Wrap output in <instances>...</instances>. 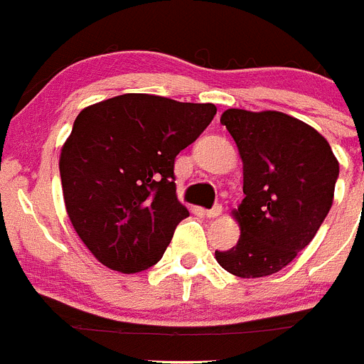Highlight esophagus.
<instances>
[{
  "label": "esophagus",
  "mask_w": 364,
  "mask_h": 364,
  "mask_svg": "<svg viewBox=\"0 0 364 364\" xmlns=\"http://www.w3.org/2000/svg\"><path fill=\"white\" fill-rule=\"evenodd\" d=\"M222 215V205H215V208H211V210L205 211V217L208 218H217Z\"/></svg>",
  "instance_id": "34e87169"
}]
</instances>
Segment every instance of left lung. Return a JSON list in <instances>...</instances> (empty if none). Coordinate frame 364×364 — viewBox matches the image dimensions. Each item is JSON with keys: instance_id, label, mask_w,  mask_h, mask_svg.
I'll use <instances>...</instances> for the list:
<instances>
[{"instance_id": "obj_1", "label": "left lung", "mask_w": 364, "mask_h": 364, "mask_svg": "<svg viewBox=\"0 0 364 364\" xmlns=\"http://www.w3.org/2000/svg\"><path fill=\"white\" fill-rule=\"evenodd\" d=\"M220 124L242 159L244 200L231 211L239 240L215 252V259L240 279L273 275L311 242L326 218L339 162L319 131L284 112L228 109Z\"/></svg>"}]
</instances>
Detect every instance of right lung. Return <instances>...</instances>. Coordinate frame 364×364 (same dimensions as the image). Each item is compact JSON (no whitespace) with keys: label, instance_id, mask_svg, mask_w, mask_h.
Listing matches in <instances>:
<instances>
[{"label":"right lung","instance_id":"obj_1","mask_svg":"<svg viewBox=\"0 0 364 364\" xmlns=\"http://www.w3.org/2000/svg\"><path fill=\"white\" fill-rule=\"evenodd\" d=\"M217 114L127 92L80 111L60 153L63 200L87 250L107 268L138 273L162 259L189 211L176 198V154Z\"/></svg>","mask_w":364,"mask_h":364}]
</instances>
